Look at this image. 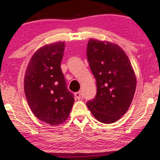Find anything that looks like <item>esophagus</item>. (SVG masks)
<instances>
[{"label": "esophagus", "mask_w": 160, "mask_h": 160, "mask_svg": "<svg viewBox=\"0 0 160 160\" xmlns=\"http://www.w3.org/2000/svg\"><path fill=\"white\" fill-rule=\"evenodd\" d=\"M75 97H76L77 99H78V100H80V99L82 98V94L80 92H76L74 94Z\"/></svg>", "instance_id": "esophagus-1"}]
</instances>
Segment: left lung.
Returning <instances> with one entry per match:
<instances>
[{
    "label": "left lung",
    "instance_id": "8db88e82",
    "mask_svg": "<svg viewBox=\"0 0 160 160\" xmlns=\"http://www.w3.org/2000/svg\"><path fill=\"white\" fill-rule=\"evenodd\" d=\"M87 58L97 94L86 105L99 122L113 123L131 105L137 83L135 71L123 49L110 41L89 39Z\"/></svg>",
    "mask_w": 160,
    "mask_h": 160
}]
</instances>
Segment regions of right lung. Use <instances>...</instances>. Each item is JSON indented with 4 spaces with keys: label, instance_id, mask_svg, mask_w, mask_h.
<instances>
[{
    "label": "right lung",
    "instance_id": "1",
    "mask_svg": "<svg viewBox=\"0 0 160 160\" xmlns=\"http://www.w3.org/2000/svg\"><path fill=\"white\" fill-rule=\"evenodd\" d=\"M65 42L46 44L33 54L24 78L28 104L42 122L56 126L65 122L74 103L61 70Z\"/></svg>",
    "mask_w": 160,
    "mask_h": 160
}]
</instances>
